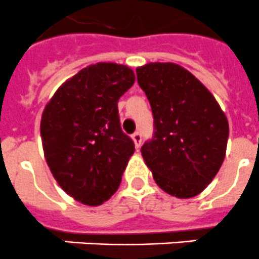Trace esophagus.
I'll use <instances>...</instances> for the list:
<instances>
[{
  "label": "esophagus",
  "mask_w": 259,
  "mask_h": 259,
  "mask_svg": "<svg viewBox=\"0 0 259 259\" xmlns=\"http://www.w3.org/2000/svg\"><path fill=\"white\" fill-rule=\"evenodd\" d=\"M132 139H133V142H134V145H136L137 148L141 147V143H142V136H141V133L137 132L134 133L132 136Z\"/></svg>",
  "instance_id": "esophagus-1"
}]
</instances>
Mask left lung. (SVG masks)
Listing matches in <instances>:
<instances>
[{"instance_id":"left-lung-1","label":"left lung","mask_w":259,"mask_h":259,"mask_svg":"<svg viewBox=\"0 0 259 259\" xmlns=\"http://www.w3.org/2000/svg\"><path fill=\"white\" fill-rule=\"evenodd\" d=\"M154 114V138L141 148L155 183L177 198L202 193L224 161L229 126L213 95L172 62L137 67Z\"/></svg>"}]
</instances>
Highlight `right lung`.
<instances>
[{
  "mask_svg": "<svg viewBox=\"0 0 259 259\" xmlns=\"http://www.w3.org/2000/svg\"><path fill=\"white\" fill-rule=\"evenodd\" d=\"M134 80L129 66L98 62L62 83L44 108L40 133L47 164L62 190L80 203L108 201L136 151L117 108Z\"/></svg>",
  "mask_w": 259,
  "mask_h": 259,
  "instance_id": "right-lung-1",
  "label": "right lung"
}]
</instances>
